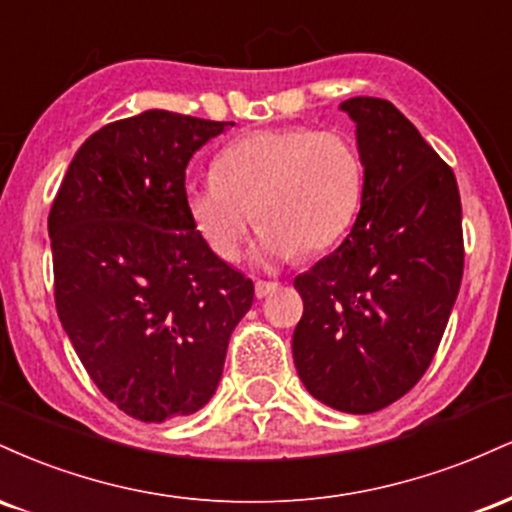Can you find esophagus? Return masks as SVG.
<instances>
[{
  "label": "esophagus",
  "mask_w": 512,
  "mask_h": 512,
  "mask_svg": "<svg viewBox=\"0 0 512 512\" xmlns=\"http://www.w3.org/2000/svg\"><path fill=\"white\" fill-rule=\"evenodd\" d=\"M276 286H279L276 281H257V284H255L257 298H264V296H269V293H274Z\"/></svg>",
  "instance_id": "obj_1"
}]
</instances>
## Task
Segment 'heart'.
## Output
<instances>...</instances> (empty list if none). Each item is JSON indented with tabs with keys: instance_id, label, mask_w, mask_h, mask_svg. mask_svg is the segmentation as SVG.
Returning <instances> with one entry per match:
<instances>
[{
	"instance_id": "1",
	"label": "heart",
	"mask_w": 512,
	"mask_h": 512,
	"mask_svg": "<svg viewBox=\"0 0 512 512\" xmlns=\"http://www.w3.org/2000/svg\"><path fill=\"white\" fill-rule=\"evenodd\" d=\"M195 231L223 262H236L252 223H264L255 255L291 260L344 236L363 197V161L349 137L330 129H260L231 142L214 175L185 182Z\"/></svg>"
}]
</instances>
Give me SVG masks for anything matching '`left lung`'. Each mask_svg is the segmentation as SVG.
<instances>
[{
    "label": "left lung",
    "instance_id": "8db88e82",
    "mask_svg": "<svg viewBox=\"0 0 512 512\" xmlns=\"http://www.w3.org/2000/svg\"><path fill=\"white\" fill-rule=\"evenodd\" d=\"M363 197L337 250L293 286V361L315 399L346 414L397 402L436 356L464 269L455 173L390 101L358 96Z\"/></svg>",
    "mask_w": 512,
    "mask_h": 512
}]
</instances>
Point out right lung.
Listing matches in <instances>:
<instances>
[{
    "mask_svg": "<svg viewBox=\"0 0 512 512\" xmlns=\"http://www.w3.org/2000/svg\"><path fill=\"white\" fill-rule=\"evenodd\" d=\"M228 127L168 110L110 122L76 151L48 216L64 332L98 390L146 424L209 402L255 296L182 197L192 154Z\"/></svg>",
    "mask_w": 512,
    "mask_h": 512,
    "instance_id": "1",
    "label": "right lung"
}]
</instances>
